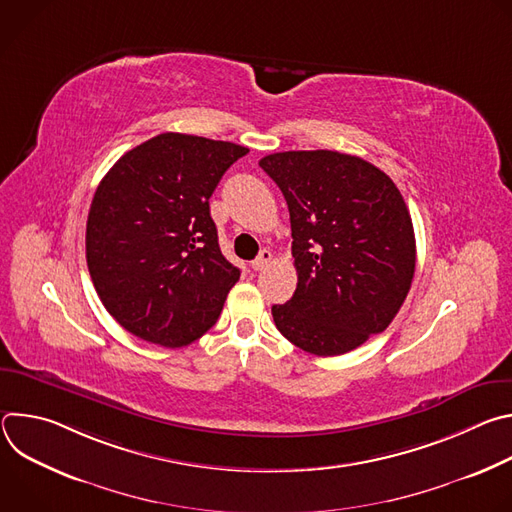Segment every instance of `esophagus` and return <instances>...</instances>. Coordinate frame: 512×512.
Wrapping results in <instances>:
<instances>
[{"instance_id":"1","label":"esophagus","mask_w":512,"mask_h":512,"mask_svg":"<svg viewBox=\"0 0 512 512\" xmlns=\"http://www.w3.org/2000/svg\"><path fill=\"white\" fill-rule=\"evenodd\" d=\"M271 251H267V249H263L259 255H257V259H253L251 261V269L253 271H261V269H265L267 267V263L271 261Z\"/></svg>"}]
</instances>
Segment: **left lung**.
Here are the masks:
<instances>
[{
    "label": "left lung",
    "mask_w": 512,
    "mask_h": 512,
    "mask_svg": "<svg viewBox=\"0 0 512 512\" xmlns=\"http://www.w3.org/2000/svg\"><path fill=\"white\" fill-rule=\"evenodd\" d=\"M259 166L289 208L298 287L273 306L277 330L298 348L338 356L383 332L415 273V235L395 182L367 160L281 152Z\"/></svg>",
    "instance_id": "8db88e82"
}]
</instances>
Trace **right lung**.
Wrapping results in <instances>:
<instances>
[{
  "label": "right lung",
  "mask_w": 512,
  "mask_h": 512,
  "mask_svg": "<svg viewBox=\"0 0 512 512\" xmlns=\"http://www.w3.org/2000/svg\"><path fill=\"white\" fill-rule=\"evenodd\" d=\"M247 148L160 133L101 180L87 221V265L107 312L133 336L188 346L223 312L241 271L218 247L208 198Z\"/></svg>",
  "instance_id": "1"
}]
</instances>
